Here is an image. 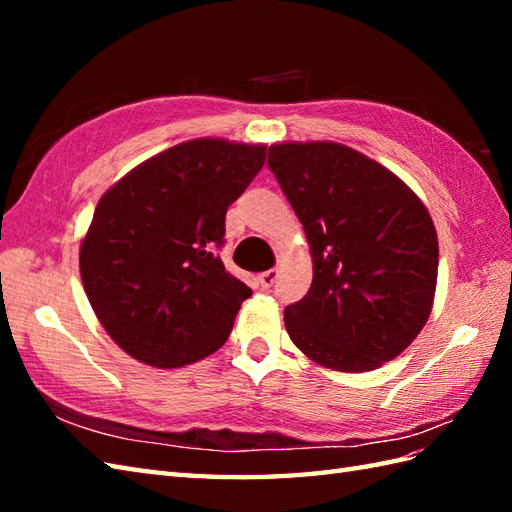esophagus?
I'll return each mask as SVG.
<instances>
[{"mask_svg":"<svg viewBox=\"0 0 512 512\" xmlns=\"http://www.w3.org/2000/svg\"><path fill=\"white\" fill-rule=\"evenodd\" d=\"M277 277H279L277 270H275V268H270V270H266V273L259 275V286H262V288H266V290H268L270 286L275 284Z\"/></svg>","mask_w":512,"mask_h":512,"instance_id":"34e87169","label":"esophagus"}]
</instances>
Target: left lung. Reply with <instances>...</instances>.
<instances>
[{
  "mask_svg": "<svg viewBox=\"0 0 512 512\" xmlns=\"http://www.w3.org/2000/svg\"><path fill=\"white\" fill-rule=\"evenodd\" d=\"M268 167L312 253V286L284 312L299 350L336 372L396 358L427 323L438 279L429 211L376 160L336 143H281Z\"/></svg>",
  "mask_w": 512,
  "mask_h": 512,
  "instance_id": "left-lung-1",
  "label": "left lung"
}]
</instances>
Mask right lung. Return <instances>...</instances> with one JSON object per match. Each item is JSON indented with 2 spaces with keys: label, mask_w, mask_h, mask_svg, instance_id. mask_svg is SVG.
I'll return each instance as SVG.
<instances>
[{
  "label": "right lung",
  "mask_w": 512,
  "mask_h": 512,
  "mask_svg": "<svg viewBox=\"0 0 512 512\" xmlns=\"http://www.w3.org/2000/svg\"><path fill=\"white\" fill-rule=\"evenodd\" d=\"M264 160V145L189 140L129 171L96 204L79 255L83 288L136 361L182 367L228 339L253 290L217 250L228 206Z\"/></svg>",
  "instance_id": "right-lung-1"
}]
</instances>
